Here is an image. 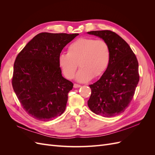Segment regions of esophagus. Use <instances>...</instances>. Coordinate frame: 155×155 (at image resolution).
I'll return each mask as SVG.
<instances>
[{"instance_id": "esophagus-1", "label": "esophagus", "mask_w": 155, "mask_h": 155, "mask_svg": "<svg viewBox=\"0 0 155 155\" xmlns=\"http://www.w3.org/2000/svg\"><path fill=\"white\" fill-rule=\"evenodd\" d=\"M74 87L75 88H77L81 87V85H78V84H76V83H75L74 85Z\"/></svg>"}]
</instances>
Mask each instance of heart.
Instances as JSON below:
<instances>
[{
	"instance_id": "1",
	"label": "heart",
	"mask_w": 155,
	"mask_h": 155,
	"mask_svg": "<svg viewBox=\"0 0 155 155\" xmlns=\"http://www.w3.org/2000/svg\"><path fill=\"white\" fill-rule=\"evenodd\" d=\"M110 61V49L106 42L93 38H80L68 48V54H61L58 64L64 76L72 79L79 64L76 79L87 82L104 73Z\"/></svg>"
}]
</instances>
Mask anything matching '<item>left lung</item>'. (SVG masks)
<instances>
[{
    "label": "left lung",
    "instance_id": "8db88e82",
    "mask_svg": "<svg viewBox=\"0 0 155 155\" xmlns=\"http://www.w3.org/2000/svg\"><path fill=\"white\" fill-rule=\"evenodd\" d=\"M106 42L110 49L109 65L100 79L90 85L91 95L89 109L104 117L122 113L133 98L139 81L138 63L129 45L116 33L110 30L91 31Z\"/></svg>",
    "mask_w": 155,
    "mask_h": 155
}]
</instances>
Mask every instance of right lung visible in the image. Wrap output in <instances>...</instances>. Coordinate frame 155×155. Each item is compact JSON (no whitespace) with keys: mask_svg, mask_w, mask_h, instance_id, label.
I'll return each instance as SVG.
<instances>
[{"mask_svg":"<svg viewBox=\"0 0 155 155\" xmlns=\"http://www.w3.org/2000/svg\"><path fill=\"white\" fill-rule=\"evenodd\" d=\"M78 35L41 33L17 56L13 88L23 109L34 118L47 121L65 110L74 85L62 76L58 57Z\"/></svg>","mask_w":155,"mask_h":155,"instance_id":"obj_1","label":"right lung"}]
</instances>
